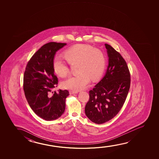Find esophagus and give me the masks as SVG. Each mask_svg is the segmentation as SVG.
<instances>
[{
    "label": "esophagus",
    "mask_w": 159,
    "mask_h": 159,
    "mask_svg": "<svg viewBox=\"0 0 159 159\" xmlns=\"http://www.w3.org/2000/svg\"><path fill=\"white\" fill-rule=\"evenodd\" d=\"M77 93V92L74 91H70V94H75Z\"/></svg>",
    "instance_id": "34e87169"
}]
</instances>
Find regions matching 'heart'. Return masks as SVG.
Wrapping results in <instances>:
<instances>
[{
  "label": "heart",
  "instance_id": "1",
  "mask_svg": "<svg viewBox=\"0 0 159 159\" xmlns=\"http://www.w3.org/2000/svg\"><path fill=\"white\" fill-rule=\"evenodd\" d=\"M64 58L72 65L78 62L79 74L70 76L63 81L62 86L64 89L78 91L87 87L90 78L96 80L100 78L104 72L106 59L102 50L88 44H77L70 47L63 52ZM55 73L63 77L68 74L70 70L67 64L59 57L52 61Z\"/></svg>",
  "mask_w": 159,
  "mask_h": 159
}]
</instances>
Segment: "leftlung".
Segmentation results:
<instances>
[{
	"label": "left lung",
	"mask_w": 159,
	"mask_h": 159,
	"mask_svg": "<svg viewBox=\"0 0 159 159\" xmlns=\"http://www.w3.org/2000/svg\"><path fill=\"white\" fill-rule=\"evenodd\" d=\"M109 66L104 77L89 91L86 115L96 124H102L117 115L123 106L130 87V73L120 52L105 44Z\"/></svg>",
	"instance_id": "1"
}]
</instances>
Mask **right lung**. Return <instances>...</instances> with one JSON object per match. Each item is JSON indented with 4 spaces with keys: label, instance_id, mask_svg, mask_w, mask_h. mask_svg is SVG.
Wrapping results in <instances>:
<instances>
[{
    "label": "right lung",
    "instance_id": "obj_1",
    "mask_svg": "<svg viewBox=\"0 0 159 159\" xmlns=\"http://www.w3.org/2000/svg\"><path fill=\"white\" fill-rule=\"evenodd\" d=\"M65 43L49 42L37 50L27 63L23 78L24 94L31 109L46 120L60 117L65 110L67 89L52 91L57 86L52 61L57 50Z\"/></svg>",
    "mask_w": 159,
    "mask_h": 159
}]
</instances>
